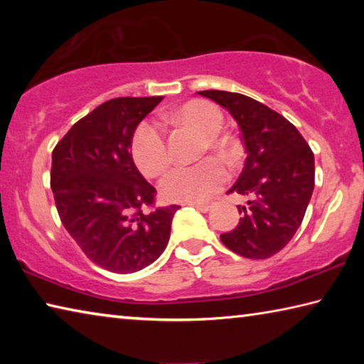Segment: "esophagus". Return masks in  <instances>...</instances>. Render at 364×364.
Masks as SVG:
<instances>
[{"label": "esophagus", "instance_id": "esophagus-1", "mask_svg": "<svg viewBox=\"0 0 364 364\" xmlns=\"http://www.w3.org/2000/svg\"><path fill=\"white\" fill-rule=\"evenodd\" d=\"M191 205H194L197 210H200V212H204V213H207L213 207L212 202H197V204H191Z\"/></svg>", "mask_w": 364, "mask_h": 364}]
</instances>
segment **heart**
Here are the masks:
<instances>
[{"label":"heart","instance_id":"b5f03b06","mask_svg":"<svg viewBox=\"0 0 364 364\" xmlns=\"http://www.w3.org/2000/svg\"><path fill=\"white\" fill-rule=\"evenodd\" d=\"M167 120L188 127L202 136L200 152H217L223 159L231 157L230 143L220 136L223 114L205 101H191L167 115ZM132 156L136 167L146 176H159L171 162L167 139L156 123L144 122L132 138ZM228 180V170L217 159H205L189 167H176L160 181V191L170 200L200 202L212 197Z\"/></svg>","mask_w":364,"mask_h":364}]
</instances>
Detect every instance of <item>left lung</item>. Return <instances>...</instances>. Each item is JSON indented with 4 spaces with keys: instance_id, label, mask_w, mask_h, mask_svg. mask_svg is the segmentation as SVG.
<instances>
[{
    "instance_id": "1",
    "label": "left lung",
    "mask_w": 364,
    "mask_h": 364,
    "mask_svg": "<svg viewBox=\"0 0 364 364\" xmlns=\"http://www.w3.org/2000/svg\"><path fill=\"white\" fill-rule=\"evenodd\" d=\"M237 122L245 147L242 173L230 189L249 197L242 218L220 239L234 254L268 258L284 249L305 217L315 188V157L291 122L249 96L199 91Z\"/></svg>"
}]
</instances>
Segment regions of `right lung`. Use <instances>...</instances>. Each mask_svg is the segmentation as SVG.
<instances>
[{"label": "right lung", "instance_id": "add662e5", "mask_svg": "<svg viewBox=\"0 0 364 364\" xmlns=\"http://www.w3.org/2000/svg\"><path fill=\"white\" fill-rule=\"evenodd\" d=\"M162 101L115 97L78 120L53 151L51 189L60 221L83 254L112 273H134L162 255L178 205L149 208L156 188L139 173L132 138Z\"/></svg>", "mask_w": 364, "mask_h": 364}]
</instances>
